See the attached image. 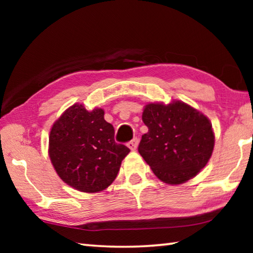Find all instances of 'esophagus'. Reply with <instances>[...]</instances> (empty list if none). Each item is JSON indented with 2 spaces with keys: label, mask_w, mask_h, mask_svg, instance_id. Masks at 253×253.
I'll use <instances>...</instances> for the list:
<instances>
[{
  "label": "esophagus",
  "mask_w": 253,
  "mask_h": 253,
  "mask_svg": "<svg viewBox=\"0 0 253 253\" xmlns=\"http://www.w3.org/2000/svg\"><path fill=\"white\" fill-rule=\"evenodd\" d=\"M127 146L129 147L131 151H135V149L137 148V146H138V138H132L131 140H129V142L127 143Z\"/></svg>",
  "instance_id": "34e87169"
}]
</instances>
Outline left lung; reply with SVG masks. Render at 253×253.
<instances>
[{
  "mask_svg": "<svg viewBox=\"0 0 253 253\" xmlns=\"http://www.w3.org/2000/svg\"><path fill=\"white\" fill-rule=\"evenodd\" d=\"M142 118L148 131L142 136L138 152L161 181L182 184L208 164L214 134L202 113L177 100L148 104Z\"/></svg>",
  "mask_w": 253,
  "mask_h": 253,
  "instance_id": "8db88e82",
  "label": "left lung"
}]
</instances>
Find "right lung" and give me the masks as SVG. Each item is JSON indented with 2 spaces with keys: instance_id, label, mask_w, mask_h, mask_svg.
I'll use <instances>...</instances> for the list:
<instances>
[{
  "instance_id": "right-lung-1",
  "label": "right lung",
  "mask_w": 253,
  "mask_h": 253,
  "mask_svg": "<svg viewBox=\"0 0 253 253\" xmlns=\"http://www.w3.org/2000/svg\"><path fill=\"white\" fill-rule=\"evenodd\" d=\"M104 115L100 108L88 111L75 104L50 131L49 155L55 172L68 185L85 193L108 187L130 152L115 142V129Z\"/></svg>"
}]
</instances>
